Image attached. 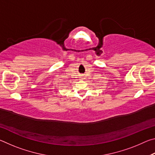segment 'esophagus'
I'll return each mask as SVG.
<instances>
[{
	"label": "esophagus",
	"instance_id": "esophagus-1",
	"mask_svg": "<svg viewBox=\"0 0 155 155\" xmlns=\"http://www.w3.org/2000/svg\"><path fill=\"white\" fill-rule=\"evenodd\" d=\"M83 75H82V74L80 75V78H81V79H83Z\"/></svg>",
	"mask_w": 155,
	"mask_h": 155
}]
</instances>
